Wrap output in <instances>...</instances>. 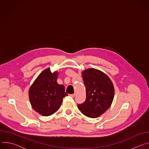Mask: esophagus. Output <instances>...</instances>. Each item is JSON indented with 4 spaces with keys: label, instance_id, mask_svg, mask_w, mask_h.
<instances>
[{
    "label": "esophagus",
    "instance_id": "34e87169",
    "mask_svg": "<svg viewBox=\"0 0 149 149\" xmlns=\"http://www.w3.org/2000/svg\"><path fill=\"white\" fill-rule=\"evenodd\" d=\"M70 96H71V97H72V98H74V97H75V94H70L69 95Z\"/></svg>",
    "mask_w": 149,
    "mask_h": 149
}]
</instances>
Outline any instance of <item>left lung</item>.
I'll list each match as a JSON object with an SVG mask.
<instances>
[{
    "mask_svg": "<svg viewBox=\"0 0 149 149\" xmlns=\"http://www.w3.org/2000/svg\"><path fill=\"white\" fill-rule=\"evenodd\" d=\"M86 88V100L78 104V108L86 116L97 118L111 106L114 97V87L109 77L100 70L89 68L82 72Z\"/></svg>",
    "mask_w": 149,
    "mask_h": 149,
    "instance_id": "8db88e82",
    "label": "left lung"
}]
</instances>
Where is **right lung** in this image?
Masks as SVG:
<instances>
[{"label": "right lung", "instance_id": "add662e5", "mask_svg": "<svg viewBox=\"0 0 149 149\" xmlns=\"http://www.w3.org/2000/svg\"><path fill=\"white\" fill-rule=\"evenodd\" d=\"M57 71L50 68L42 71L34 81L29 90V98L33 109L43 116H49L59 109L63 98L68 95L63 85L56 82Z\"/></svg>", "mask_w": 149, "mask_h": 149}]
</instances>
